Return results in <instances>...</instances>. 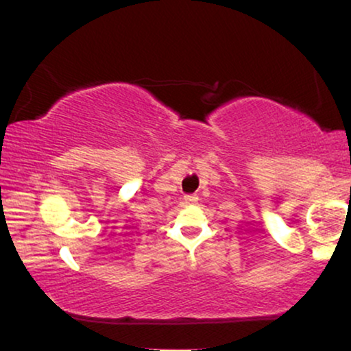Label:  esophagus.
<instances>
[{
	"label": "esophagus",
	"mask_w": 351,
	"mask_h": 351,
	"mask_svg": "<svg viewBox=\"0 0 351 351\" xmlns=\"http://www.w3.org/2000/svg\"><path fill=\"white\" fill-rule=\"evenodd\" d=\"M184 199H185L186 204H195L196 201H198V196H196V195H186Z\"/></svg>",
	"instance_id": "obj_1"
}]
</instances>
